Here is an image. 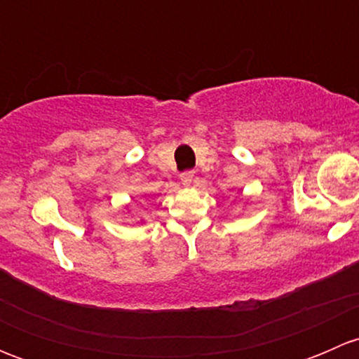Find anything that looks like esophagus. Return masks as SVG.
Here are the masks:
<instances>
[{
  "label": "esophagus",
  "instance_id": "34e87169",
  "mask_svg": "<svg viewBox=\"0 0 359 359\" xmlns=\"http://www.w3.org/2000/svg\"><path fill=\"white\" fill-rule=\"evenodd\" d=\"M179 177H180V182H182L184 186H191V182H193V179H194V172L187 170V172L180 173Z\"/></svg>",
  "mask_w": 359,
  "mask_h": 359
}]
</instances>
